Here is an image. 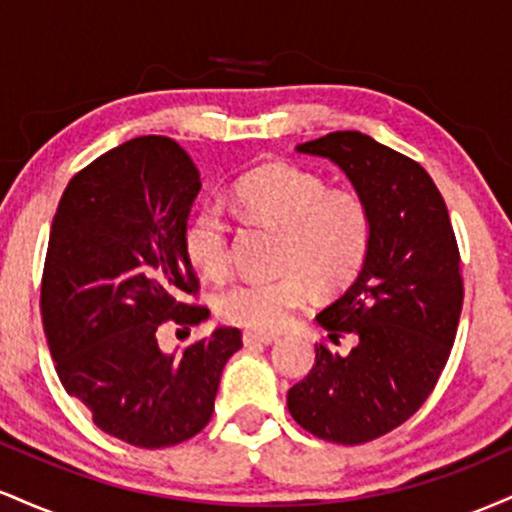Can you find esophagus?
Instances as JSON below:
<instances>
[{
	"label": "esophagus",
	"instance_id": "1",
	"mask_svg": "<svg viewBox=\"0 0 512 512\" xmlns=\"http://www.w3.org/2000/svg\"><path fill=\"white\" fill-rule=\"evenodd\" d=\"M279 339L272 337V334H255V332H245L243 334V344L245 346H255V344H276Z\"/></svg>",
	"mask_w": 512,
	"mask_h": 512
}]
</instances>
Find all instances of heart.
Masks as SVG:
<instances>
[{
	"mask_svg": "<svg viewBox=\"0 0 512 512\" xmlns=\"http://www.w3.org/2000/svg\"><path fill=\"white\" fill-rule=\"evenodd\" d=\"M238 209L250 221L284 233L276 279H243L223 289L216 313L252 332H276L317 293L346 289L361 272L370 248V214L354 192L330 190L322 175L269 163L233 187ZM185 255L204 276L219 279L231 264V233L216 204H202L182 231Z\"/></svg>",
	"mask_w": 512,
	"mask_h": 512,
	"instance_id": "obj_1",
	"label": "heart"
}]
</instances>
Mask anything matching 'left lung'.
I'll return each instance as SVG.
<instances>
[{"instance_id": "1", "label": "left lung", "mask_w": 512, "mask_h": 512, "mask_svg": "<svg viewBox=\"0 0 512 512\" xmlns=\"http://www.w3.org/2000/svg\"><path fill=\"white\" fill-rule=\"evenodd\" d=\"M332 161L370 214V248L354 284L315 317L334 344L286 397L293 419L330 443L358 445L409 419L448 363L462 310L460 252L431 175L361 132H330L296 146Z\"/></svg>"}]
</instances>
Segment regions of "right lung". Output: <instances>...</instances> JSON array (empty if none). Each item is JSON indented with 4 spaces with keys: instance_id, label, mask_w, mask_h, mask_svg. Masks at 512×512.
Wrapping results in <instances>:
<instances>
[{
    "instance_id": "add662e5",
    "label": "right lung",
    "mask_w": 512,
    "mask_h": 512,
    "mask_svg": "<svg viewBox=\"0 0 512 512\" xmlns=\"http://www.w3.org/2000/svg\"><path fill=\"white\" fill-rule=\"evenodd\" d=\"M202 190L168 137H137L76 173L57 204L40 313L64 390L93 424L137 448H168L209 424L238 327H216L182 354L161 327L199 325L202 305L182 231Z\"/></svg>"
}]
</instances>
